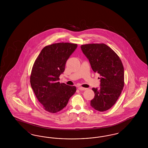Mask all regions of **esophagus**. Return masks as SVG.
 <instances>
[{"label": "esophagus", "mask_w": 148, "mask_h": 148, "mask_svg": "<svg viewBox=\"0 0 148 148\" xmlns=\"http://www.w3.org/2000/svg\"><path fill=\"white\" fill-rule=\"evenodd\" d=\"M78 89L80 90H82V91H83V90H85L87 89V88H83L82 86H79L78 88Z\"/></svg>", "instance_id": "esophagus-1"}]
</instances>
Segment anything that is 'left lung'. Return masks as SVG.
I'll return each instance as SVG.
<instances>
[{
    "mask_svg": "<svg viewBox=\"0 0 148 148\" xmlns=\"http://www.w3.org/2000/svg\"><path fill=\"white\" fill-rule=\"evenodd\" d=\"M81 49L94 72L100 74V87L92 90L95 96L90 106L99 112L112 108L124 85V70L118 56L104 44L82 45Z\"/></svg>",
    "mask_w": 148,
    "mask_h": 148,
    "instance_id": "1",
    "label": "left lung"
}]
</instances>
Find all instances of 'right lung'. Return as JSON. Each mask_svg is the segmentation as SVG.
Listing matches in <instances>:
<instances>
[{"label":"right lung","instance_id":"obj_1","mask_svg":"<svg viewBox=\"0 0 148 148\" xmlns=\"http://www.w3.org/2000/svg\"><path fill=\"white\" fill-rule=\"evenodd\" d=\"M77 45L69 42L56 43L44 47L35 60L30 75V84L44 109L56 113L65 107L77 89L60 84V75L66 62Z\"/></svg>","mask_w":148,"mask_h":148}]
</instances>
